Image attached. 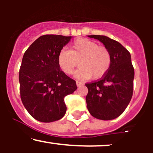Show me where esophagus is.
I'll return each mask as SVG.
<instances>
[{"label": "esophagus", "mask_w": 153, "mask_h": 153, "mask_svg": "<svg viewBox=\"0 0 153 153\" xmlns=\"http://www.w3.org/2000/svg\"><path fill=\"white\" fill-rule=\"evenodd\" d=\"M76 85L77 86H81L84 85V84L82 82H80V81H76Z\"/></svg>", "instance_id": "34e87169"}]
</instances>
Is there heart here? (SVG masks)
<instances>
[{
    "label": "heart",
    "instance_id": "heart-1",
    "mask_svg": "<svg viewBox=\"0 0 153 153\" xmlns=\"http://www.w3.org/2000/svg\"><path fill=\"white\" fill-rule=\"evenodd\" d=\"M75 72L81 79H100L106 75L111 65V55L108 49L87 38H79L72 43L71 49H64L59 52L58 63L65 73L70 75L78 65Z\"/></svg>",
    "mask_w": 153,
    "mask_h": 153
}]
</instances>
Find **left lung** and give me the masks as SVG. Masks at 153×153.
I'll list each match as a JSON object with an SVG mask.
<instances>
[{
  "label": "left lung",
  "mask_w": 153,
  "mask_h": 153,
  "mask_svg": "<svg viewBox=\"0 0 153 153\" xmlns=\"http://www.w3.org/2000/svg\"><path fill=\"white\" fill-rule=\"evenodd\" d=\"M101 41L111 55V65L99 81L86 84V106L95 118L104 121L118 118L131 101L135 72L129 51L105 35H88Z\"/></svg>",
  "instance_id": "1"
}]
</instances>
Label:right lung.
Instances as JSON below:
<instances>
[{"label": "right lung", "mask_w": 153, "mask_h": 153, "mask_svg": "<svg viewBox=\"0 0 153 153\" xmlns=\"http://www.w3.org/2000/svg\"><path fill=\"white\" fill-rule=\"evenodd\" d=\"M72 36L46 35L39 37L24 53L19 71L23 104L37 121L49 123L64 116V97L77 89L75 81L61 70L59 52Z\"/></svg>", "instance_id": "obj_1"}]
</instances>
